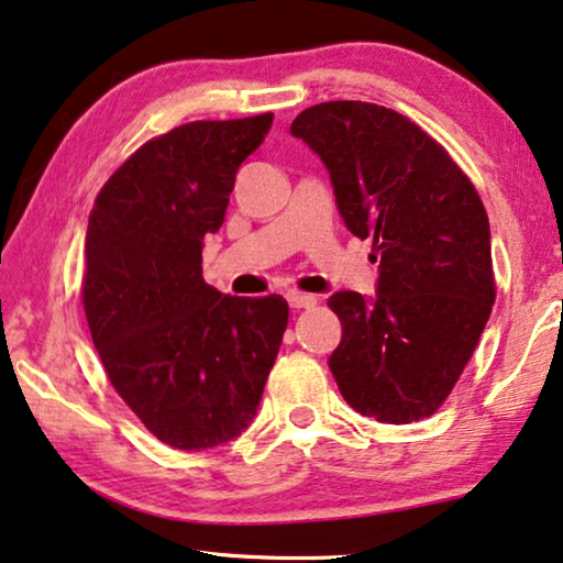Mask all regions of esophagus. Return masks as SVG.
<instances>
[{
	"instance_id": "obj_1",
	"label": "esophagus",
	"mask_w": 563,
	"mask_h": 563,
	"mask_svg": "<svg viewBox=\"0 0 563 563\" xmlns=\"http://www.w3.org/2000/svg\"><path fill=\"white\" fill-rule=\"evenodd\" d=\"M287 301H289V305L295 307V309H309V307L317 305V297H312V295H301V291H289Z\"/></svg>"
}]
</instances>
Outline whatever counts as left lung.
I'll list each match as a JSON object with an SVG mask.
<instances>
[{
	"label": "left lung",
	"mask_w": 563,
	"mask_h": 563,
	"mask_svg": "<svg viewBox=\"0 0 563 563\" xmlns=\"http://www.w3.org/2000/svg\"><path fill=\"white\" fill-rule=\"evenodd\" d=\"M291 136L328 167L347 231L373 239L380 262L376 297L328 299L342 324L328 361L340 394L376 421L427 419L462 376L495 301L483 200L444 146L386 106H309Z\"/></svg>",
	"instance_id": "obj_1"
}]
</instances>
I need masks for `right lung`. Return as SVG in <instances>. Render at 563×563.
I'll list each match as a JSON object with an SVG mask.
<instances>
[{
    "instance_id": "1",
    "label": "right lung",
    "mask_w": 563,
    "mask_h": 563,
    "mask_svg": "<svg viewBox=\"0 0 563 563\" xmlns=\"http://www.w3.org/2000/svg\"><path fill=\"white\" fill-rule=\"evenodd\" d=\"M272 121H192L146 142L88 218L93 345L117 394L175 450H210L254 421L287 330V299L223 297L202 279V241Z\"/></svg>"
}]
</instances>
